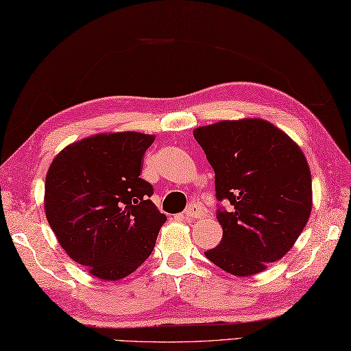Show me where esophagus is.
<instances>
[{
    "instance_id": "esophagus-1",
    "label": "esophagus",
    "mask_w": 351,
    "mask_h": 351,
    "mask_svg": "<svg viewBox=\"0 0 351 351\" xmlns=\"http://www.w3.org/2000/svg\"><path fill=\"white\" fill-rule=\"evenodd\" d=\"M185 215L190 219H200L205 215V210L197 204H191L187 210H185Z\"/></svg>"
}]
</instances>
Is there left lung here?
<instances>
[{"mask_svg":"<svg viewBox=\"0 0 351 351\" xmlns=\"http://www.w3.org/2000/svg\"><path fill=\"white\" fill-rule=\"evenodd\" d=\"M215 173L223 238L205 252L235 276L264 271L293 247L312 210L308 161L285 132L263 119L221 121L193 131Z\"/></svg>","mask_w":351,"mask_h":351,"instance_id":"left-lung-1","label":"left lung"}]
</instances>
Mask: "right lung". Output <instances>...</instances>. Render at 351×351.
<instances>
[{"instance_id": "obj_1", "label": "right lung", "mask_w": 351, "mask_h": 351, "mask_svg": "<svg viewBox=\"0 0 351 351\" xmlns=\"http://www.w3.org/2000/svg\"><path fill=\"white\" fill-rule=\"evenodd\" d=\"M155 140L134 131L96 134L66 146L45 181V214L75 263L102 280L136 271L167 220L141 180L143 155Z\"/></svg>"}]
</instances>
